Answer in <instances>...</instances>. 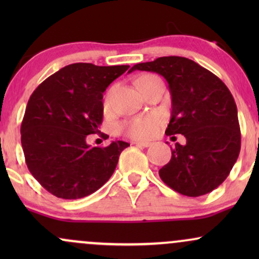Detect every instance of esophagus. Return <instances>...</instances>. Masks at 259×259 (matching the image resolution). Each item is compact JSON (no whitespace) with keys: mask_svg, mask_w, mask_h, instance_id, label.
<instances>
[{"mask_svg":"<svg viewBox=\"0 0 259 259\" xmlns=\"http://www.w3.org/2000/svg\"><path fill=\"white\" fill-rule=\"evenodd\" d=\"M133 145H136V146H141V147H148L152 144L148 141H133Z\"/></svg>","mask_w":259,"mask_h":259,"instance_id":"esophagus-1","label":"esophagus"}]
</instances>
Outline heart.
<instances>
[{
	"label": "heart",
	"instance_id": "obj_1",
	"mask_svg": "<svg viewBox=\"0 0 259 259\" xmlns=\"http://www.w3.org/2000/svg\"><path fill=\"white\" fill-rule=\"evenodd\" d=\"M157 78L154 75H144L138 80V84H140L144 80ZM109 102H111V94L106 96L105 100V107H109ZM163 123V117L158 113H151L147 115H140V117H135L133 119L124 121L120 125V130L124 135L129 136V138L135 140H146L151 139L152 136L156 135L157 130L160 124Z\"/></svg>",
	"mask_w": 259,
	"mask_h": 259
}]
</instances>
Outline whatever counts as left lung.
<instances>
[{
	"label": "left lung",
	"mask_w": 259,
	"mask_h": 259,
	"mask_svg": "<svg viewBox=\"0 0 259 259\" xmlns=\"http://www.w3.org/2000/svg\"><path fill=\"white\" fill-rule=\"evenodd\" d=\"M134 70L162 75L171 95L167 135L181 134L186 144H175L171 158L159 169L160 179L181 195L198 197L228 178L240 148L237 108L233 95L218 76L185 57L169 56L135 64Z\"/></svg>",
	"instance_id": "8db88e82"
}]
</instances>
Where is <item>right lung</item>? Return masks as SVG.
Returning <instances> with one entry per match:
<instances>
[{"label":"right lung","mask_w":259,"mask_h":259,"mask_svg":"<svg viewBox=\"0 0 259 259\" xmlns=\"http://www.w3.org/2000/svg\"><path fill=\"white\" fill-rule=\"evenodd\" d=\"M129 65H65L35 89L20 126L28 169L50 194L78 200L105 185L127 142L90 147L100 132L103 92Z\"/></svg>","instance_id":"right-lung-1"}]
</instances>
